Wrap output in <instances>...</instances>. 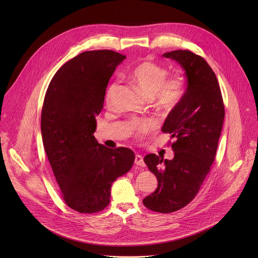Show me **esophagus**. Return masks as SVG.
<instances>
[{
	"instance_id": "obj_1",
	"label": "esophagus",
	"mask_w": 258,
	"mask_h": 258,
	"mask_svg": "<svg viewBox=\"0 0 258 258\" xmlns=\"http://www.w3.org/2000/svg\"><path fill=\"white\" fill-rule=\"evenodd\" d=\"M135 163H136L137 165H139V166H142V167L145 166L144 159H143V157H142L141 155H139V154H137V155L135 156Z\"/></svg>"
}]
</instances>
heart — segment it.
<instances>
[{
    "label": "heart",
    "mask_w": 258,
    "mask_h": 258,
    "mask_svg": "<svg viewBox=\"0 0 258 258\" xmlns=\"http://www.w3.org/2000/svg\"><path fill=\"white\" fill-rule=\"evenodd\" d=\"M167 69L152 61H143L132 71L131 79L134 84L147 96L154 97L156 106L162 110H169L181 99L185 81L175 76L167 79ZM118 89L117 82L109 86L106 92V102L109 103ZM154 127L151 120L135 121L132 130L137 135H145Z\"/></svg>",
    "instance_id": "obj_1"
}]
</instances>
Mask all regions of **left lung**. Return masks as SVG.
Returning a JSON list of instances; mask_svg holds the SVG:
<instances>
[{"label": "left lung", "mask_w": 258, "mask_h": 258, "mask_svg": "<svg viewBox=\"0 0 258 258\" xmlns=\"http://www.w3.org/2000/svg\"><path fill=\"white\" fill-rule=\"evenodd\" d=\"M185 70L187 89L167 115L162 132L175 140L171 160L148 154L145 163L158 180L157 189L143 199L152 211L170 213L189 204L199 192L214 161L225 107L215 73L189 50L164 53Z\"/></svg>", "instance_id": "left-lung-1"}]
</instances>
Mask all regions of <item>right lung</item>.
Returning <instances> with one entry per match:
<instances>
[{"label": "right lung", "mask_w": 258, "mask_h": 258, "mask_svg": "<svg viewBox=\"0 0 258 258\" xmlns=\"http://www.w3.org/2000/svg\"><path fill=\"white\" fill-rule=\"evenodd\" d=\"M125 58L110 50L83 52L59 68L46 92L45 151L63 200L81 213L103 210L113 181L135 161L131 149L107 148L94 137L109 80Z\"/></svg>", "instance_id": "obj_1"}]
</instances>
